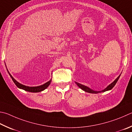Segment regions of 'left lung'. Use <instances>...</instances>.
Instances as JSON below:
<instances>
[{
  "instance_id": "1",
  "label": "left lung",
  "mask_w": 132,
  "mask_h": 132,
  "mask_svg": "<svg viewBox=\"0 0 132 132\" xmlns=\"http://www.w3.org/2000/svg\"><path fill=\"white\" fill-rule=\"evenodd\" d=\"M121 74L118 77H117L116 79V80H115L113 81V82H112L111 84H110V85H108L107 87L106 88H105V89H104L103 90H100V91L94 90H93L92 89H90V88L87 87V86L78 83L77 82H76V84H77V85L79 88H81V89H82V90H83L84 91H85V92H87L88 93H100V92H106V91L111 90L112 88L114 87L115 85H116V83L117 82V81H118V80H119V77L121 76Z\"/></svg>"
}]
</instances>
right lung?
I'll use <instances>...</instances> for the list:
<instances>
[{"instance_id": "add662e5", "label": "right lung", "mask_w": 132, "mask_h": 132, "mask_svg": "<svg viewBox=\"0 0 132 132\" xmlns=\"http://www.w3.org/2000/svg\"><path fill=\"white\" fill-rule=\"evenodd\" d=\"M6 69H7V67H6ZM7 70L9 75L10 76V77L11 78L12 80H13V82L16 85V87H17L18 88H20V89H22L23 90L28 91V92H35V93L42 92V91L44 90V89H46L47 88H48V87L50 84H51V79L50 81H48L47 82H45V84H43V85L37 86V87H29V86H26V85L22 84L18 82V81L15 80V79L11 75V74L10 73L7 69Z\"/></svg>"}]
</instances>
